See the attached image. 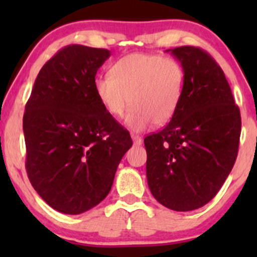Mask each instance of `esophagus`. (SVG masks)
I'll return each instance as SVG.
<instances>
[{"mask_svg":"<svg viewBox=\"0 0 257 257\" xmlns=\"http://www.w3.org/2000/svg\"><path fill=\"white\" fill-rule=\"evenodd\" d=\"M132 139H133V143H134V145L140 146L141 144H143V139H141V137H139V135L132 134Z\"/></svg>","mask_w":257,"mask_h":257,"instance_id":"obj_1","label":"esophagus"}]
</instances>
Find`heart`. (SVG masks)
<instances>
[{
    "mask_svg": "<svg viewBox=\"0 0 257 257\" xmlns=\"http://www.w3.org/2000/svg\"><path fill=\"white\" fill-rule=\"evenodd\" d=\"M110 73L95 78L94 91L112 117H120L132 105L124 120L131 131L167 124L178 111L185 70L175 59L133 53L112 65Z\"/></svg>",
    "mask_w": 257,
    "mask_h": 257,
    "instance_id": "obj_1",
    "label": "heart"
}]
</instances>
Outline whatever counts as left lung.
I'll use <instances>...</instances> for the list:
<instances>
[{
  "mask_svg": "<svg viewBox=\"0 0 257 257\" xmlns=\"http://www.w3.org/2000/svg\"><path fill=\"white\" fill-rule=\"evenodd\" d=\"M185 70L178 111L145 138L150 191L162 205L191 211L219 192L237 158L240 112L225 73L208 53L191 46L168 49Z\"/></svg>",
  "mask_w": 257,
  "mask_h": 257,
  "instance_id": "1",
  "label": "left lung"
}]
</instances>
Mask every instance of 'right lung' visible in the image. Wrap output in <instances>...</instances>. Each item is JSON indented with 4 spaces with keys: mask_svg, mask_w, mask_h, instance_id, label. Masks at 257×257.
<instances>
[{
    "mask_svg": "<svg viewBox=\"0 0 257 257\" xmlns=\"http://www.w3.org/2000/svg\"><path fill=\"white\" fill-rule=\"evenodd\" d=\"M107 49L71 44L41 69L25 106L26 172L53 209L77 215L110 192L133 141L104 110L94 91Z\"/></svg>",
    "mask_w": 257,
    "mask_h": 257,
    "instance_id": "1",
    "label": "right lung"
}]
</instances>
